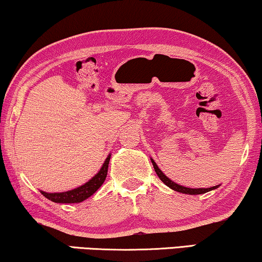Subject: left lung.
<instances>
[{"instance_id": "left-lung-1", "label": "left lung", "mask_w": 262, "mask_h": 262, "mask_svg": "<svg viewBox=\"0 0 262 262\" xmlns=\"http://www.w3.org/2000/svg\"><path fill=\"white\" fill-rule=\"evenodd\" d=\"M151 163H152L154 168H155L156 174L159 175V178L161 179V181H162L163 184H166L168 187L174 189V191H177V192L185 193V194H204V193L212 191V189H216L218 187V186H214V187H209V188H188V187H184V186L175 184V182L171 181L169 178H167L166 175H164L162 171H161L160 168L157 167V164L154 162V160H151Z\"/></svg>"}]
</instances>
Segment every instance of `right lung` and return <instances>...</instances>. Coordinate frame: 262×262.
<instances>
[{"instance_id": "right-lung-1", "label": "right lung", "mask_w": 262, "mask_h": 262, "mask_svg": "<svg viewBox=\"0 0 262 262\" xmlns=\"http://www.w3.org/2000/svg\"><path fill=\"white\" fill-rule=\"evenodd\" d=\"M111 156H108L101 167V169L98 174L95 175L92 180H89L87 184H84L81 187L71 189L68 192L62 193H46L44 191H40V193L44 196H46L49 200L55 203H62V204H71V203H81L85 200L89 196L94 194V193L100 188V186L103 184L105 179L107 177V170H108V163H110Z\"/></svg>"}]
</instances>
